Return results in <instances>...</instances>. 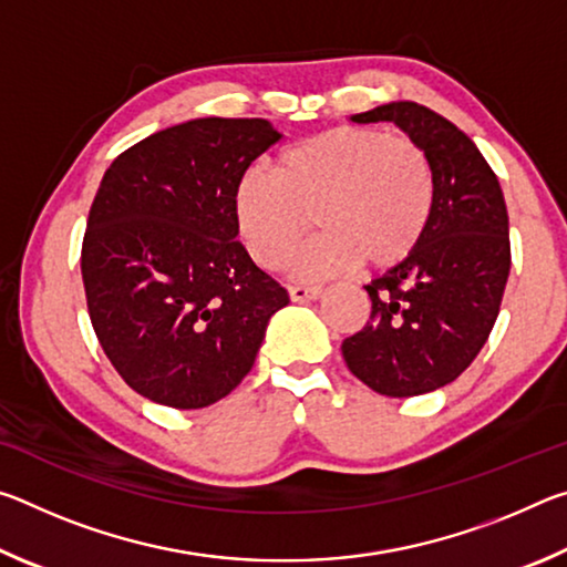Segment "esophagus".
<instances>
[{"instance_id": "esophagus-1", "label": "esophagus", "mask_w": 567, "mask_h": 567, "mask_svg": "<svg viewBox=\"0 0 567 567\" xmlns=\"http://www.w3.org/2000/svg\"><path fill=\"white\" fill-rule=\"evenodd\" d=\"M322 290L320 287H290V300L292 302H312V300H320Z\"/></svg>"}]
</instances>
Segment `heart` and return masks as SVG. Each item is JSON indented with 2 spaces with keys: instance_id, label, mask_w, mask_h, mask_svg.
Masks as SVG:
<instances>
[{
  "instance_id": "obj_1",
  "label": "heart",
  "mask_w": 567,
  "mask_h": 567,
  "mask_svg": "<svg viewBox=\"0 0 567 567\" xmlns=\"http://www.w3.org/2000/svg\"><path fill=\"white\" fill-rule=\"evenodd\" d=\"M233 213L249 257L267 270L297 249L302 280H328L360 265L385 272L405 262L433 213V172L415 142L375 127H334L282 152L275 172L247 169Z\"/></svg>"
}]
</instances>
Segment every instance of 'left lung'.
I'll return each instance as SVG.
<instances>
[{
  "label": "left lung",
  "mask_w": 567,
  "mask_h": 567,
  "mask_svg": "<svg viewBox=\"0 0 567 567\" xmlns=\"http://www.w3.org/2000/svg\"><path fill=\"white\" fill-rule=\"evenodd\" d=\"M350 120L395 122L425 152L433 213L415 252L364 285L370 322L342 342V358L380 395H425L467 370L501 312L511 275L505 197L475 142L437 112L390 102Z\"/></svg>",
  "instance_id": "left-lung-1"
}]
</instances>
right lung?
<instances>
[{
    "label": "right lung",
    "mask_w": 567,
    "mask_h": 567,
    "mask_svg": "<svg viewBox=\"0 0 567 567\" xmlns=\"http://www.w3.org/2000/svg\"><path fill=\"white\" fill-rule=\"evenodd\" d=\"M267 120H189L112 162L82 243L92 328L142 398L197 410L252 370L285 287L237 243L233 195L280 142Z\"/></svg>",
    "instance_id": "right-lung-1"
}]
</instances>
